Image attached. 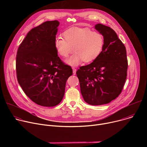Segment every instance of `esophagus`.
I'll return each mask as SVG.
<instances>
[{
    "instance_id": "34e87169",
    "label": "esophagus",
    "mask_w": 147,
    "mask_h": 147,
    "mask_svg": "<svg viewBox=\"0 0 147 147\" xmlns=\"http://www.w3.org/2000/svg\"><path fill=\"white\" fill-rule=\"evenodd\" d=\"M72 69H73V74H75L76 73V69L75 67H72Z\"/></svg>"
}]
</instances>
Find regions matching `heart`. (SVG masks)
Wrapping results in <instances>:
<instances>
[{
	"instance_id": "heart-1",
	"label": "heart",
	"mask_w": 147,
	"mask_h": 147,
	"mask_svg": "<svg viewBox=\"0 0 147 147\" xmlns=\"http://www.w3.org/2000/svg\"><path fill=\"white\" fill-rule=\"evenodd\" d=\"M63 35L65 39L56 38L54 47L57 52L63 57H67L73 51L76 52L66 60L70 66H78L82 60L86 63L91 62L102 51L104 36L99 32L92 31L87 27H71Z\"/></svg>"
}]
</instances>
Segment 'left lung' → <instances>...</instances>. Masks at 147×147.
<instances>
[{"mask_svg": "<svg viewBox=\"0 0 147 147\" xmlns=\"http://www.w3.org/2000/svg\"><path fill=\"white\" fill-rule=\"evenodd\" d=\"M95 29L104 36L102 52L93 62L77 71L81 92L92 105H101L115 99L121 94L127 78L126 49L115 31L101 24Z\"/></svg>", "mask_w": 147, "mask_h": 147, "instance_id": "1", "label": "left lung"}]
</instances>
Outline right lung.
Returning <instances> with one entry per match:
<instances>
[{"instance_id":"add662e5","label":"right lung","mask_w":147,"mask_h":147,"mask_svg":"<svg viewBox=\"0 0 147 147\" xmlns=\"http://www.w3.org/2000/svg\"><path fill=\"white\" fill-rule=\"evenodd\" d=\"M59 22L48 21L32 28L20 44L16 55V74L27 96L42 107H55L65 95L71 66L57 56L54 42Z\"/></svg>"}]
</instances>
